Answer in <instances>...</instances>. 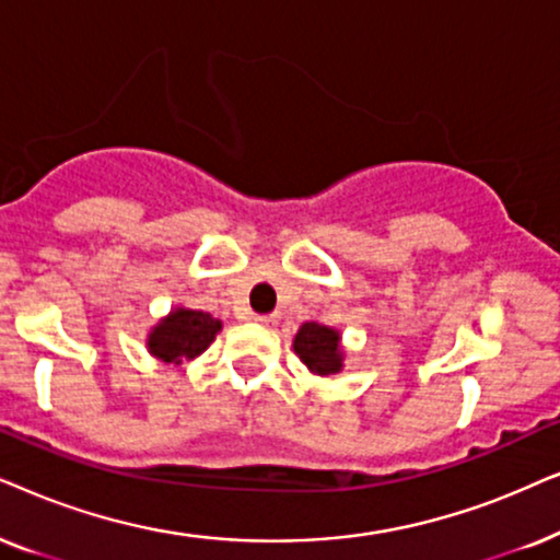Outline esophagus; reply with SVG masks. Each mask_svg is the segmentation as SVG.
Masks as SVG:
<instances>
[{"mask_svg":"<svg viewBox=\"0 0 560 560\" xmlns=\"http://www.w3.org/2000/svg\"><path fill=\"white\" fill-rule=\"evenodd\" d=\"M253 319H256V323L264 325V327H276V325H279V315H276V312H273V315H253Z\"/></svg>","mask_w":560,"mask_h":560,"instance_id":"34e87169","label":"esophagus"}]
</instances>
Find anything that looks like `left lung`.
Instances as JSON below:
<instances>
[{
    "instance_id": "1",
    "label": "left lung",
    "mask_w": 560,
    "mask_h": 560,
    "mask_svg": "<svg viewBox=\"0 0 560 560\" xmlns=\"http://www.w3.org/2000/svg\"><path fill=\"white\" fill-rule=\"evenodd\" d=\"M292 348L312 376H338L346 366L342 335L330 325L304 323L294 335Z\"/></svg>"
}]
</instances>
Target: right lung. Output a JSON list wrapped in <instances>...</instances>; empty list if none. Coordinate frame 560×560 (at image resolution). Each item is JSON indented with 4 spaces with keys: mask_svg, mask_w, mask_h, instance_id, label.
Returning a JSON list of instances; mask_svg holds the SVG:
<instances>
[{
    "mask_svg": "<svg viewBox=\"0 0 560 560\" xmlns=\"http://www.w3.org/2000/svg\"><path fill=\"white\" fill-rule=\"evenodd\" d=\"M220 330L222 323L218 317H212L210 312L176 304L166 317H161L151 327L145 338V348L148 353L168 363V366H182L184 361H194L197 355H202L212 346V340L218 338Z\"/></svg>",
    "mask_w": 560,
    "mask_h": 560,
    "instance_id": "1",
    "label": "right lung"
}]
</instances>
